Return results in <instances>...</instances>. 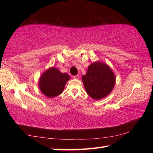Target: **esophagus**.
Segmentation results:
<instances>
[{"label":"esophagus","mask_w":153,"mask_h":153,"mask_svg":"<svg viewBox=\"0 0 153 153\" xmlns=\"http://www.w3.org/2000/svg\"><path fill=\"white\" fill-rule=\"evenodd\" d=\"M74 78L76 79H79V75H76V76H74Z\"/></svg>","instance_id":"esophagus-1"}]
</instances>
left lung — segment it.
<instances>
[{"instance_id": "8db88e82", "label": "left lung", "mask_w": 153, "mask_h": 153, "mask_svg": "<svg viewBox=\"0 0 153 153\" xmlns=\"http://www.w3.org/2000/svg\"><path fill=\"white\" fill-rule=\"evenodd\" d=\"M82 82L87 93L95 100L105 98L111 93L115 85V76L106 64L95 62L88 67Z\"/></svg>"}]
</instances>
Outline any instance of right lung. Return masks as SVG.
I'll return each instance as SVG.
<instances>
[{
    "label": "right lung",
    "mask_w": 153,
    "mask_h": 153,
    "mask_svg": "<svg viewBox=\"0 0 153 153\" xmlns=\"http://www.w3.org/2000/svg\"><path fill=\"white\" fill-rule=\"evenodd\" d=\"M70 79L69 75L62 73L57 68L52 67L41 75L39 87L45 96L53 98L63 92L65 85Z\"/></svg>",
    "instance_id": "add662e5"
}]
</instances>
